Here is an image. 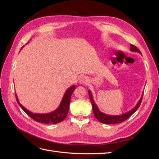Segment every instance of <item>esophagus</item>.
Masks as SVG:
<instances>
[{
	"mask_svg": "<svg viewBox=\"0 0 159 159\" xmlns=\"http://www.w3.org/2000/svg\"><path fill=\"white\" fill-rule=\"evenodd\" d=\"M88 79L87 78V77L83 76L80 79V82L81 84H87L88 83Z\"/></svg>",
	"mask_w": 159,
	"mask_h": 159,
	"instance_id": "1",
	"label": "esophagus"
}]
</instances>
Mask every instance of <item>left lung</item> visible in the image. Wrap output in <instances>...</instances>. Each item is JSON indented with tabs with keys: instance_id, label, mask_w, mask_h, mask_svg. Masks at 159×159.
I'll return each instance as SVG.
<instances>
[{
	"instance_id": "8db88e82",
	"label": "left lung",
	"mask_w": 159,
	"mask_h": 159,
	"mask_svg": "<svg viewBox=\"0 0 159 159\" xmlns=\"http://www.w3.org/2000/svg\"><path fill=\"white\" fill-rule=\"evenodd\" d=\"M130 50L133 52H139V54H141V52L140 50H139L138 48L133 44H131ZM88 93H89V99H90L91 103V105H92L93 114L95 115V118L97 119L99 121H100L102 123H104V124H117V123H122L123 121H125V120H127L129 117H131V115L138 109L139 106H140V105L142 102V99H143V95H142L141 98H140V99L139 100V102L137 103V105H135V107L133 108L131 110L129 111L128 112H127L125 113H123L122 115H106L102 112H101L99 110L97 105L95 104V103L94 102L93 98V95H92V94H91V92L90 90H88Z\"/></svg>"
}]
</instances>
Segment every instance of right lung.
I'll return each mask as SVG.
<instances>
[{"instance_id": "right-lung-1", "label": "right lung", "mask_w": 159, "mask_h": 159, "mask_svg": "<svg viewBox=\"0 0 159 159\" xmlns=\"http://www.w3.org/2000/svg\"><path fill=\"white\" fill-rule=\"evenodd\" d=\"M75 89V85H74L67 89L63 98L61 99V102L58 108L54 111L53 112L46 114H38L32 113L30 111H28L26 108L24 107L22 105L19 103L16 94V99L18 105H20L24 111H25L28 116L30 117L33 120H34V121L37 122L45 124H56L64 121L66 118L67 115H68V113L69 111L71 96L72 93H73Z\"/></svg>"}]
</instances>
